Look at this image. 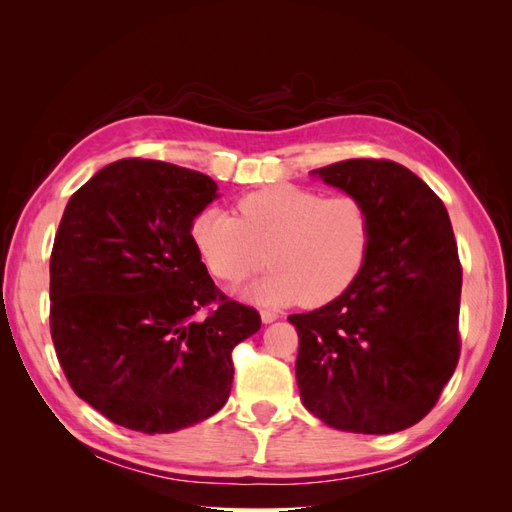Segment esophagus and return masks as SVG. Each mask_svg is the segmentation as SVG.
<instances>
[{
	"instance_id": "1",
	"label": "esophagus",
	"mask_w": 512,
	"mask_h": 512,
	"mask_svg": "<svg viewBox=\"0 0 512 512\" xmlns=\"http://www.w3.org/2000/svg\"><path fill=\"white\" fill-rule=\"evenodd\" d=\"M260 318H262V322L269 324V322H275L277 318H280V314L273 312V309H260Z\"/></svg>"
}]
</instances>
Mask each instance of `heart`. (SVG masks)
Returning a JSON list of instances; mask_svg holds the SVG:
<instances>
[{
  "mask_svg": "<svg viewBox=\"0 0 512 512\" xmlns=\"http://www.w3.org/2000/svg\"><path fill=\"white\" fill-rule=\"evenodd\" d=\"M237 215L209 207L196 215L192 237L209 271L239 284L273 265L252 288L262 303L320 305L361 275L371 247V213L352 194L322 196L277 183L239 198Z\"/></svg>",
  "mask_w": 512,
  "mask_h": 512,
  "instance_id": "obj_1",
  "label": "heart"
}]
</instances>
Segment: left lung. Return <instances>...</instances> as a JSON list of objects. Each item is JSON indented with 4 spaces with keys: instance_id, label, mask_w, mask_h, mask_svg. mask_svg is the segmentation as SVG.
Returning <instances> with one entry per match:
<instances>
[{
    "instance_id": "left-lung-1",
    "label": "left lung",
    "mask_w": 512,
    "mask_h": 512,
    "mask_svg": "<svg viewBox=\"0 0 512 512\" xmlns=\"http://www.w3.org/2000/svg\"><path fill=\"white\" fill-rule=\"evenodd\" d=\"M316 175L367 205L371 247L335 301L288 316L301 399L329 427L395 433L438 404L459 361L453 226L436 192L397 162L346 160Z\"/></svg>"
}]
</instances>
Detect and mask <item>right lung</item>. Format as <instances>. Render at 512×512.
Returning a JSON list of instances; mask_svg holds the SVG:
<instances>
[{
    "label": "right lung",
    "instance_id": "add662e5",
    "mask_svg": "<svg viewBox=\"0 0 512 512\" xmlns=\"http://www.w3.org/2000/svg\"><path fill=\"white\" fill-rule=\"evenodd\" d=\"M218 185L160 160L104 166L68 200L51 252V337L72 391L108 421L170 433L230 395L254 307L213 284L192 222ZM203 311L205 317H196Z\"/></svg>",
    "mask_w": 512,
    "mask_h": 512
}]
</instances>
